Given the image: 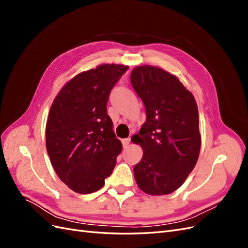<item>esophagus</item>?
<instances>
[{
  "mask_svg": "<svg viewBox=\"0 0 248 248\" xmlns=\"http://www.w3.org/2000/svg\"><path fill=\"white\" fill-rule=\"evenodd\" d=\"M122 142H123V147L127 148V147H128V145L130 144V139H125V140H122Z\"/></svg>",
  "mask_w": 248,
  "mask_h": 248,
  "instance_id": "34e87169",
  "label": "esophagus"
}]
</instances>
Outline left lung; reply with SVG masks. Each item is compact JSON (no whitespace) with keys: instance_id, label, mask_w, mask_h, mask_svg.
<instances>
[{"instance_id":"obj_1","label":"left lung","mask_w":248,"mask_h":248,"mask_svg":"<svg viewBox=\"0 0 248 248\" xmlns=\"http://www.w3.org/2000/svg\"><path fill=\"white\" fill-rule=\"evenodd\" d=\"M131 85L146 108L147 120L131 140L142 149L134 178L150 196L178 189L196 167L201 150L196 99L179 78L159 67L133 68Z\"/></svg>"}]
</instances>
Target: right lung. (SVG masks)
I'll use <instances>...</instances> for the list:
<instances>
[{"instance_id":"right-lung-1","label":"right lung","mask_w":248,"mask_h":248,"mask_svg":"<svg viewBox=\"0 0 248 248\" xmlns=\"http://www.w3.org/2000/svg\"><path fill=\"white\" fill-rule=\"evenodd\" d=\"M127 69L122 64H101L80 72L66 82L51 104L46 150L57 175L74 192L99 190L122 151L107 103Z\"/></svg>"}]
</instances>
